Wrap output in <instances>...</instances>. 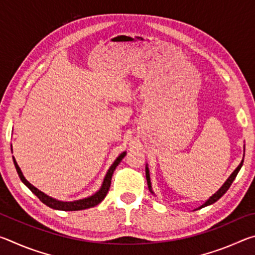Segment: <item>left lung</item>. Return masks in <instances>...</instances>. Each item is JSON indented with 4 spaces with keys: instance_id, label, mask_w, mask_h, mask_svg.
Listing matches in <instances>:
<instances>
[{
    "instance_id": "8db88e82",
    "label": "left lung",
    "mask_w": 255,
    "mask_h": 255,
    "mask_svg": "<svg viewBox=\"0 0 255 255\" xmlns=\"http://www.w3.org/2000/svg\"><path fill=\"white\" fill-rule=\"evenodd\" d=\"M244 152H245V146H244ZM243 162H244V158L242 159L241 161V163H240V165L236 167V169L234 170V172H233V173L228 176V179L225 181V183H224L221 188L218 189V191H216L213 196H211L209 199H207L204 204H202L200 207H198L197 209H200V208H204V207H206V206H209V205H211V204H214V202H216L217 201L219 198L221 197H223L224 196V193H225L228 189H230V187H231V184L233 183V181L235 180V178H236V175H237V173H239L240 172V170H241V167H242V165H243ZM145 172H146V180H147V185H148V189H149V191L153 193L154 195V191L152 190V183H150V176H149V170H148V165L147 164H146V167H145ZM197 209H195V210H197Z\"/></svg>"
}]
</instances>
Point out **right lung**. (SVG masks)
<instances>
[{
	"label": "right lung",
	"mask_w": 255,
	"mask_h": 255,
	"mask_svg": "<svg viewBox=\"0 0 255 255\" xmlns=\"http://www.w3.org/2000/svg\"><path fill=\"white\" fill-rule=\"evenodd\" d=\"M11 152H12V145H11ZM126 154H127L126 152H123L117 158L115 159V162L111 164V166L109 167V170H108L105 179H103L101 188L99 189L96 193H93V195L90 197L83 198V199H79V200H74V201H62V200L55 199V198L47 196L46 193L40 191L39 189L33 187V185L24 178L22 171H21V169L18 165V163H16L14 156H12V158H13L15 170H16V172H18L20 180L22 181V182L27 185L30 190H31V192L33 193V195H36L38 198H39V200L41 202H44L46 206H48L53 209L64 210V211H74V210H83V209L92 208V207L99 205L103 199H105V197L107 196L108 191H109V188L111 184V178H112V174H114V171L116 170V167L118 166V164L122 162V159L126 156Z\"/></svg>",
	"instance_id": "add662e5"
}]
</instances>
